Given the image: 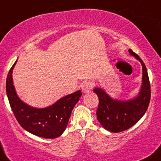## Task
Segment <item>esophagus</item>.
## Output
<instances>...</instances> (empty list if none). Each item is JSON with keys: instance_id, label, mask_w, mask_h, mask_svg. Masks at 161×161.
Segmentation results:
<instances>
[{"instance_id": "34e87169", "label": "esophagus", "mask_w": 161, "mask_h": 161, "mask_svg": "<svg viewBox=\"0 0 161 161\" xmlns=\"http://www.w3.org/2000/svg\"><path fill=\"white\" fill-rule=\"evenodd\" d=\"M82 91L83 92L87 93V92H89L92 89V84L89 83V82H84L82 84Z\"/></svg>"}]
</instances>
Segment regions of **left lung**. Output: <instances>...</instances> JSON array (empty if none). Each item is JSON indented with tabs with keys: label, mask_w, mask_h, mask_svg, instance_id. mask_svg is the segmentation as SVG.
Returning a JSON list of instances; mask_svg holds the SVG:
<instances>
[{
	"label": "left lung",
	"mask_w": 161,
	"mask_h": 161,
	"mask_svg": "<svg viewBox=\"0 0 161 161\" xmlns=\"http://www.w3.org/2000/svg\"><path fill=\"white\" fill-rule=\"evenodd\" d=\"M129 52L142 65V85L138 96L130 100L121 101L110 97L102 88L94 89L99 98L97 119L103 127L111 132H122L137 123L146 112L150 101V83L145 63L132 50L130 49Z\"/></svg>",
	"instance_id": "left-lung-1"
}]
</instances>
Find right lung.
<instances>
[{
	"instance_id": "add662e5",
	"label": "right lung",
	"mask_w": 161,
	"mask_h": 161,
	"mask_svg": "<svg viewBox=\"0 0 161 161\" xmlns=\"http://www.w3.org/2000/svg\"><path fill=\"white\" fill-rule=\"evenodd\" d=\"M12 66L6 80V92L12 110L19 125L31 134L44 138H56L65 131L72 111L79 101L80 90L61 98L45 108H35L23 102L16 92L13 81Z\"/></svg>"
}]
</instances>
